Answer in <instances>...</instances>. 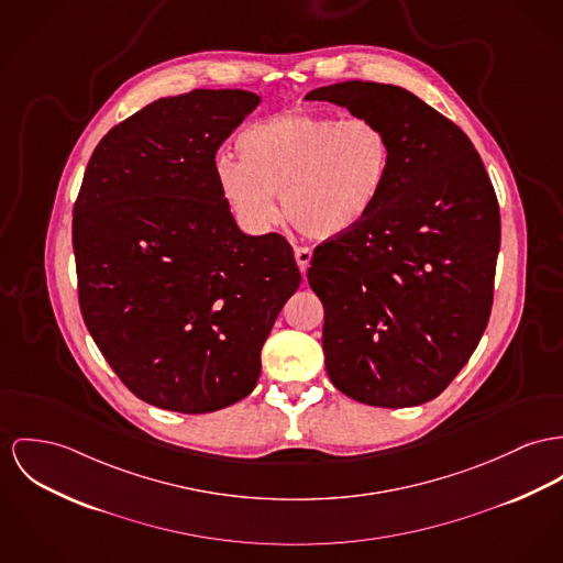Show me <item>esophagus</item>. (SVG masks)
<instances>
[{
    "instance_id": "34e87169",
    "label": "esophagus",
    "mask_w": 563,
    "mask_h": 563,
    "mask_svg": "<svg viewBox=\"0 0 563 563\" xmlns=\"http://www.w3.org/2000/svg\"><path fill=\"white\" fill-rule=\"evenodd\" d=\"M310 261H312V251L310 249H296V263H298L302 274H306Z\"/></svg>"
}]
</instances>
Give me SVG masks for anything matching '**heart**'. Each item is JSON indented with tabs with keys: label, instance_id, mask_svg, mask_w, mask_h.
Wrapping results in <instances>:
<instances>
[{
	"label": "heart",
	"instance_id": "heart-1",
	"mask_svg": "<svg viewBox=\"0 0 563 563\" xmlns=\"http://www.w3.org/2000/svg\"><path fill=\"white\" fill-rule=\"evenodd\" d=\"M240 161L218 156V190L238 222L263 233L278 218L308 238L334 240L360 229L388 192L394 147L373 120L285 111L242 130Z\"/></svg>",
	"mask_w": 563,
	"mask_h": 563
}]
</instances>
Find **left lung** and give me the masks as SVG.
<instances>
[{
  "label": "left lung",
  "instance_id": "8db88e82",
  "mask_svg": "<svg viewBox=\"0 0 563 563\" xmlns=\"http://www.w3.org/2000/svg\"><path fill=\"white\" fill-rule=\"evenodd\" d=\"M303 100L373 120L394 147L382 206L308 267L325 310L328 375L373 407L433 400L488 323L501 242L493 184L470 136L405 87L343 81Z\"/></svg>",
  "mask_w": 563,
  "mask_h": 563
}]
</instances>
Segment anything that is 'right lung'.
<instances>
[{
    "label": "right lung",
    "instance_id": "obj_1",
    "mask_svg": "<svg viewBox=\"0 0 563 563\" xmlns=\"http://www.w3.org/2000/svg\"><path fill=\"white\" fill-rule=\"evenodd\" d=\"M260 102L244 89L150 102L96 145L75 203L87 330L126 388L167 411L249 396L302 280L287 240L246 235L218 190V147Z\"/></svg>",
    "mask_w": 563,
    "mask_h": 563
}]
</instances>
